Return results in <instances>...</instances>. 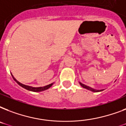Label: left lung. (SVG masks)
Segmentation results:
<instances>
[{
    "instance_id": "obj_1",
    "label": "left lung",
    "mask_w": 126,
    "mask_h": 126,
    "mask_svg": "<svg viewBox=\"0 0 126 126\" xmlns=\"http://www.w3.org/2000/svg\"><path fill=\"white\" fill-rule=\"evenodd\" d=\"M79 83H80V86H82V88H86V89H87V90H90V91H92V92H101V91H103V90H95V89H93V88H90V87H89V86H86V85H84V84H83L82 83H81V82H79Z\"/></svg>"
}]
</instances>
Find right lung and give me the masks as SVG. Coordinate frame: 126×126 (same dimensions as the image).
<instances>
[{"label": "right lung", "instance_id": "right-lung-1", "mask_svg": "<svg viewBox=\"0 0 126 126\" xmlns=\"http://www.w3.org/2000/svg\"><path fill=\"white\" fill-rule=\"evenodd\" d=\"M12 77L14 80L16 82L17 84L19 85L20 86H21L22 88H25V89H26V90H29V91H31V92H42V91H44L46 90H47V89H49L50 87H51L52 85L53 84V83H51V84H49V85H47V86H43V87H38V88H34V87H32V86H27V85H25V84H23L21 83H20L16 79H15L14 77H13L12 75Z\"/></svg>", "mask_w": 126, "mask_h": 126}]
</instances>
